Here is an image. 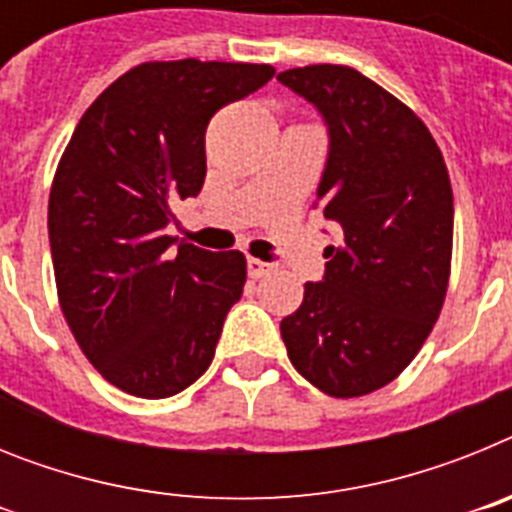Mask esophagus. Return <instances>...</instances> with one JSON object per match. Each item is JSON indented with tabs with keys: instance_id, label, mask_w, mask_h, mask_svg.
<instances>
[{
	"instance_id": "1",
	"label": "esophagus",
	"mask_w": 512,
	"mask_h": 512,
	"mask_svg": "<svg viewBox=\"0 0 512 512\" xmlns=\"http://www.w3.org/2000/svg\"><path fill=\"white\" fill-rule=\"evenodd\" d=\"M271 269H274V266H271V264H266V261H261V259H253V256H248V277H253V279H261V277H266V274H269Z\"/></svg>"
}]
</instances>
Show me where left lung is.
Segmentation results:
<instances>
[{
  "label": "left lung",
  "mask_w": 512,
  "mask_h": 512,
  "mask_svg": "<svg viewBox=\"0 0 512 512\" xmlns=\"http://www.w3.org/2000/svg\"><path fill=\"white\" fill-rule=\"evenodd\" d=\"M277 79L328 122L315 207L341 230L325 248L323 282H307L279 325L284 346L325 395H369L400 377L441 315L454 246L449 169L408 104L351 66L315 63Z\"/></svg>",
  "instance_id": "1"
}]
</instances>
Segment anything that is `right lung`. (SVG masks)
<instances>
[{"mask_svg":"<svg viewBox=\"0 0 512 512\" xmlns=\"http://www.w3.org/2000/svg\"><path fill=\"white\" fill-rule=\"evenodd\" d=\"M269 63L146 61L81 115L48 200L58 302L76 343L117 390L161 400L207 372L246 256L166 235L171 202L205 184V130L264 87Z\"/></svg>","mask_w":512,"mask_h":512,"instance_id":"obj_1","label":"right lung"}]
</instances>
